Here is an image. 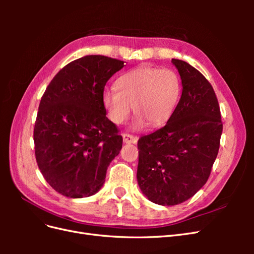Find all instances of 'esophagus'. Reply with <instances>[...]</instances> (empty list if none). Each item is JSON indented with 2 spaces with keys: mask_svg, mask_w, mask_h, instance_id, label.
<instances>
[{
  "mask_svg": "<svg viewBox=\"0 0 254 254\" xmlns=\"http://www.w3.org/2000/svg\"><path fill=\"white\" fill-rule=\"evenodd\" d=\"M123 140H124V143L126 144H135L137 141V137L132 135V134H129V133H124L123 134Z\"/></svg>",
  "mask_w": 254,
  "mask_h": 254,
  "instance_id": "obj_1",
  "label": "esophagus"
}]
</instances>
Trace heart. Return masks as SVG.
Segmentation results:
<instances>
[{
    "label": "heart",
    "mask_w": 254,
    "mask_h": 254,
    "mask_svg": "<svg viewBox=\"0 0 254 254\" xmlns=\"http://www.w3.org/2000/svg\"><path fill=\"white\" fill-rule=\"evenodd\" d=\"M115 88L104 91L103 102L109 119L121 125L131 113L136 114L134 128L146 123L151 127L165 124L174 113L181 95V79L172 68L137 66L121 75Z\"/></svg>",
    "instance_id": "b5f03b06"
}]
</instances>
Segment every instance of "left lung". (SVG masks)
Returning a JSON list of instances; mask_svg holds the SVG:
<instances>
[{
  "mask_svg": "<svg viewBox=\"0 0 254 254\" xmlns=\"http://www.w3.org/2000/svg\"><path fill=\"white\" fill-rule=\"evenodd\" d=\"M172 63L181 77L180 101L165 126L137 142V183L160 205L182 203L204 186L222 132L218 101L209 80L186 61Z\"/></svg>",
  "mask_w": 254,
  "mask_h": 254,
  "instance_id": "obj_1",
  "label": "left lung"
}]
</instances>
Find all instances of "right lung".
<instances>
[{
	"mask_svg": "<svg viewBox=\"0 0 254 254\" xmlns=\"http://www.w3.org/2000/svg\"><path fill=\"white\" fill-rule=\"evenodd\" d=\"M124 61L89 55L67 64L43 93L34 128L38 167L50 186L70 198L103 187L122 149L117 125L106 117L104 89Z\"/></svg>",
	"mask_w": 254,
	"mask_h": 254,
	"instance_id": "right-lung-1",
	"label": "right lung"
}]
</instances>
